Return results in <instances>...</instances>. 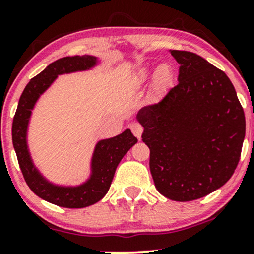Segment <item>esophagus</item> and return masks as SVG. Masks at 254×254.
Wrapping results in <instances>:
<instances>
[{
    "label": "esophagus",
    "instance_id": "34e87169",
    "mask_svg": "<svg viewBox=\"0 0 254 254\" xmlns=\"http://www.w3.org/2000/svg\"><path fill=\"white\" fill-rule=\"evenodd\" d=\"M130 129H131V131H132L133 135L137 137V138H141L142 132H143V127H142L141 124L137 123V122H132V123L130 124Z\"/></svg>",
    "mask_w": 254,
    "mask_h": 254
}]
</instances>
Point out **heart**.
<instances>
[{"label": "heart", "mask_w": 254, "mask_h": 254, "mask_svg": "<svg viewBox=\"0 0 254 254\" xmlns=\"http://www.w3.org/2000/svg\"><path fill=\"white\" fill-rule=\"evenodd\" d=\"M147 75L148 71L145 70V69H141V70L138 71V74H137V78H138L139 81H143L144 78L147 77ZM172 77H173V75H172V70L170 66H168L167 64H162V65H160L159 68L156 69L155 74H154V87H155L156 89L166 88V87L172 82Z\"/></svg>", "instance_id": "b5f03b06"}]
</instances>
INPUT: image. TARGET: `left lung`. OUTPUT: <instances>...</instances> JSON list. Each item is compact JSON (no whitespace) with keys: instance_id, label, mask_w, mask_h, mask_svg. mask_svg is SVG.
Here are the masks:
<instances>
[{"instance_id":"left-lung-1","label":"left lung","mask_w":254,"mask_h":254,"mask_svg":"<svg viewBox=\"0 0 254 254\" xmlns=\"http://www.w3.org/2000/svg\"><path fill=\"white\" fill-rule=\"evenodd\" d=\"M179 63L178 84L159 103L137 113L149 147L157 191L189 202L223 186L234 173L246 122L226 74L193 52L171 50Z\"/></svg>"}]
</instances>
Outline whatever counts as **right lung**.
Returning <instances> with one entry per match:
<instances>
[{
  "label": "right lung",
  "instance_id": "1",
  "mask_svg": "<svg viewBox=\"0 0 254 254\" xmlns=\"http://www.w3.org/2000/svg\"><path fill=\"white\" fill-rule=\"evenodd\" d=\"M98 64V58L89 55L63 57L49 64L25 87L13 119L11 138L20 170L28 188L46 202L63 208H86L99 202L109 191L116 168L137 138L127 129L121 135L101 139L95 145L90 161V176L77 186H61L49 182L33 164L27 144V130L34 105L58 75L89 70Z\"/></svg>",
  "mask_w": 254,
  "mask_h": 254
}]
</instances>
